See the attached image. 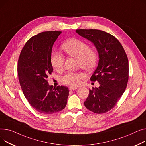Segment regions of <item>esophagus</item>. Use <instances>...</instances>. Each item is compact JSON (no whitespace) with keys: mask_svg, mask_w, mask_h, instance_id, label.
<instances>
[{"mask_svg":"<svg viewBox=\"0 0 146 146\" xmlns=\"http://www.w3.org/2000/svg\"><path fill=\"white\" fill-rule=\"evenodd\" d=\"M77 88L76 87H69V90L70 91H73V90H76Z\"/></svg>","mask_w":146,"mask_h":146,"instance_id":"1","label":"esophagus"}]
</instances>
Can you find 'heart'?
Wrapping results in <instances>:
<instances>
[{
  "mask_svg": "<svg viewBox=\"0 0 146 146\" xmlns=\"http://www.w3.org/2000/svg\"><path fill=\"white\" fill-rule=\"evenodd\" d=\"M61 49L68 56L78 59V66L84 70L91 71L96 66L98 61V54L96 50L90 49L88 44L84 40L72 38L64 42ZM50 62L56 71L62 70L64 58L57 52H53L50 57ZM83 74L81 72H68L61 78V82L71 87H77L81 82Z\"/></svg>",
  "mask_w": 146,
  "mask_h": 146,
  "instance_id": "heart-1",
  "label": "heart"
}]
</instances>
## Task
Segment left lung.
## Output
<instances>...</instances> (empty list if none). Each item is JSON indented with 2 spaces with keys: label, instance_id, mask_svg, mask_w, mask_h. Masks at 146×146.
Instances as JSON below:
<instances>
[{
  "label": "left lung",
  "instance_id": "obj_1",
  "mask_svg": "<svg viewBox=\"0 0 146 146\" xmlns=\"http://www.w3.org/2000/svg\"><path fill=\"white\" fill-rule=\"evenodd\" d=\"M75 31L92 43L99 56L98 66L90 80L97 81L100 87L89 90V96L84 105L94 113H106L115 106L127 87V56L120 42L107 32L98 29Z\"/></svg>",
  "mask_w": 146,
  "mask_h": 146
}]
</instances>
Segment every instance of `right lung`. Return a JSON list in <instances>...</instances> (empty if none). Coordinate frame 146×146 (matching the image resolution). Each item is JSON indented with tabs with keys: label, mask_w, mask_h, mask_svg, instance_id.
<instances>
[{
	"label": "right lung",
	"mask_w": 146,
	"mask_h": 146,
	"mask_svg": "<svg viewBox=\"0 0 146 146\" xmlns=\"http://www.w3.org/2000/svg\"><path fill=\"white\" fill-rule=\"evenodd\" d=\"M61 33L47 31L33 36L25 44L18 59V74L23 93L32 107L41 114L62 110L69 96L68 87H54L47 80L53 71L50 62L52 46Z\"/></svg>",
	"instance_id": "add662e5"
}]
</instances>
